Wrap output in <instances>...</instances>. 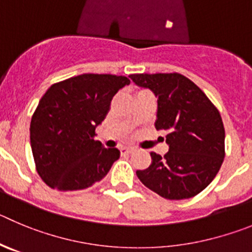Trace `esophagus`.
<instances>
[{
	"mask_svg": "<svg viewBox=\"0 0 252 252\" xmlns=\"http://www.w3.org/2000/svg\"><path fill=\"white\" fill-rule=\"evenodd\" d=\"M133 147H130V146H125V147H121V154L122 155H128L131 154V152L133 151Z\"/></svg>",
	"mask_w": 252,
	"mask_h": 252,
	"instance_id": "1",
	"label": "esophagus"
}]
</instances>
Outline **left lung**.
I'll return each instance as SVG.
<instances>
[{"instance_id": "8db88e82", "label": "left lung", "mask_w": 252, "mask_h": 252, "mask_svg": "<svg viewBox=\"0 0 252 252\" xmlns=\"http://www.w3.org/2000/svg\"><path fill=\"white\" fill-rule=\"evenodd\" d=\"M131 80L158 96L156 130L167 131L168 152H150L140 181L167 200L190 198L215 179L225 158V128L216 106L181 73H133Z\"/></svg>"}]
</instances>
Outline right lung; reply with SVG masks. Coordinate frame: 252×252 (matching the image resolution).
<instances>
[{"instance_id":"add662e5","label":"right lung","mask_w":252,"mask_h":252,"mask_svg":"<svg viewBox=\"0 0 252 252\" xmlns=\"http://www.w3.org/2000/svg\"><path fill=\"white\" fill-rule=\"evenodd\" d=\"M126 76L84 73L54 84L34 110L30 126L32 155L51 189L78 191L101 181L120 158L116 147L94 140Z\"/></svg>"}]
</instances>
